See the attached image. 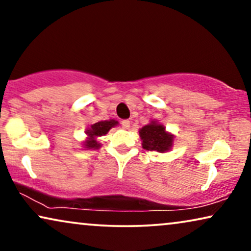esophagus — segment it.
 Wrapping results in <instances>:
<instances>
[{
  "mask_svg": "<svg viewBox=\"0 0 251 251\" xmlns=\"http://www.w3.org/2000/svg\"><path fill=\"white\" fill-rule=\"evenodd\" d=\"M121 126H122L123 129L128 130L130 128V121H129V120H123V121L121 122Z\"/></svg>",
  "mask_w": 251,
  "mask_h": 251,
  "instance_id": "34e87169",
  "label": "esophagus"
}]
</instances>
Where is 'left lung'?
<instances>
[{"label": "left lung", "instance_id": "8db88e82", "mask_svg": "<svg viewBox=\"0 0 251 251\" xmlns=\"http://www.w3.org/2000/svg\"><path fill=\"white\" fill-rule=\"evenodd\" d=\"M139 137L142 139L143 149L147 151L166 153L174 146L175 136L168 132L166 126L157 120H151L149 125L140 128Z\"/></svg>", "mask_w": 251, "mask_h": 251}]
</instances>
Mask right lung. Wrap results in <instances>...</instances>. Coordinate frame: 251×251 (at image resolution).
I'll return each mask as SVG.
<instances>
[{
  "label": "right lung",
  "mask_w": 251,
  "mask_h": 251,
  "mask_svg": "<svg viewBox=\"0 0 251 251\" xmlns=\"http://www.w3.org/2000/svg\"><path fill=\"white\" fill-rule=\"evenodd\" d=\"M119 125L116 120H105V121L96 122L94 125L90 126V128L87 129L85 135H87V139L84 140L83 147L85 150H98L101 147V144L98 142V138L101 136H105L109 130L114 128Z\"/></svg>",
  "instance_id": "right-lung-1"
}]
</instances>
